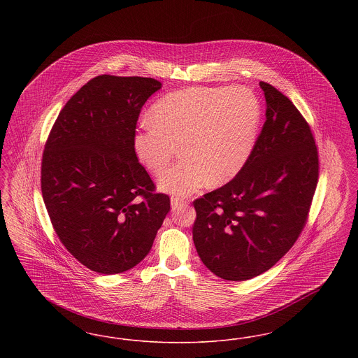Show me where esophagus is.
I'll return each mask as SVG.
<instances>
[{"label": "esophagus", "instance_id": "1", "mask_svg": "<svg viewBox=\"0 0 358 358\" xmlns=\"http://www.w3.org/2000/svg\"><path fill=\"white\" fill-rule=\"evenodd\" d=\"M171 204L173 209H177V208H180L181 205L187 204V200H184V199H180V197L173 196L171 199Z\"/></svg>", "mask_w": 358, "mask_h": 358}]
</instances>
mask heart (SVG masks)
<instances>
[{
    "label": "heart",
    "mask_w": 358,
    "mask_h": 358,
    "mask_svg": "<svg viewBox=\"0 0 358 358\" xmlns=\"http://www.w3.org/2000/svg\"><path fill=\"white\" fill-rule=\"evenodd\" d=\"M260 106L245 87H187L162 96L152 120L141 122L134 149L141 162L159 174L180 150L182 158L165 171L161 190L185 196L209 181L222 185L235 178L255 146Z\"/></svg>",
    "instance_id": "1"
}]
</instances>
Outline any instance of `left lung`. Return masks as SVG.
<instances>
[{
	"label": "left lung",
	"instance_id": "8db88e82",
	"mask_svg": "<svg viewBox=\"0 0 358 358\" xmlns=\"http://www.w3.org/2000/svg\"><path fill=\"white\" fill-rule=\"evenodd\" d=\"M266 122L238 176L193 205V241L206 268L225 280L270 270L302 232L318 182V152L287 96L260 82Z\"/></svg>",
	"mask_w": 358,
	"mask_h": 358
}]
</instances>
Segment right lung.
I'll return each instance as SVG.
<instances>
[{
	"instance_id": "right-lung-1",
	"label": "right lung",
	"mask_w": 358,
	"mask_h": 358,
	"mask_svg": "<svg viewBox=\"0 0 358 358\" xmlns=\"http://www.w3.org/2000/svg\"><path fill=\"white\" fill-rule=\"evenodd\" d=\"M161 87L152 78L96 76L66 103L45 143L41 192L52 225L95 273L143 260L171 210L134 149L141 108Z\"/></svg>"
}]
</instances>
